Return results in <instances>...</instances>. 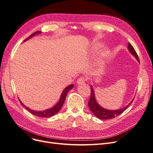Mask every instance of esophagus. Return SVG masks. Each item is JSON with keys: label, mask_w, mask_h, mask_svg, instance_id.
Wrapping results in <instances>:
<instances>
[{"label": "esophagus", "mask_w": 153, "mask_h": 153, "mask_svg": "<svg viewBox=\"0 0 153 153\" xmlns=\"http://www.w3.org/2000/svg\"><path fill=\"white\" fill-rule=\"evenodd\" d=\"M85 81V79L84 77H80V78H78V79H77L76 84L78 85H82V84H84Z\"/></svg>", "instance_id": "34e87169"}]
</instances>
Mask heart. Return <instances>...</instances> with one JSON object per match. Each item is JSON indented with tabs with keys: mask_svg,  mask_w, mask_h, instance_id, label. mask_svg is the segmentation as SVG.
<instances>
[{
	"mask_svg": "<svg viewBox=\"0 0 153 153\" xmlns=\"http://www.w3.org/2000/svg\"><path fill=\"white\" fill-rule=\"evenodd\" d=\"M100 47H101V45H94V49H95V50H98V49H99ZM108 51H106L105 54H108Z\"/></svg>",
	"mask_w": 153,
	"mask_h": 153,
	"instance_id": "1",
	"label": "heart"
}]
</instances>
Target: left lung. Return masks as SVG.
Returning a JSON list of instances; mask_svg holds the SVG:
<instances>
[{
	"label": "left lung",
	"instance_id": "8db88e82",
	"mask_svg": "<svg viewBox=\"0 0 153 153\" xmlns=\"http://www.w3.org/2000/svg\"><path fill=\"white\" fill-rule=\"evenodd\" d=\"M128 48L129 52H130L133 55V56L137 59V60L138 62H139V59H138L137 52H135V49H134V48L133 47V46L129 43H128ZM91 93L90 100L89 101V102H88V105H89V108L91 110V112L95 115V116H96L100 119H103V120L110 119H113L115 117L117 116V115L122 114L124 110H126V109L131 104V103L133 101V99L130 103L122 108L117 109L115 110H111L105 109V108H103L102 106H101L98 103H97V101L95 98L94 91L93 90V88H92V85H91Z\"/></svg>",
	"mask_w": 153,
	"mask_h": 153
}]
</instances>
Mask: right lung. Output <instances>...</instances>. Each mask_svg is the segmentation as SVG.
Wrapping results in <instances>:
<instances>
[{
	"instance_id": "obj_1",
	"label": "right lung",
	"mask_w": 153,
	"mask_h": 153,
	"mask_svg": "<svg viewBox=\"0 0 153 153\" xmlns=\"http://www.w3.org/2000/svg\"><path fill=\"white\" fill-rule=\"evenodd\" d=\"M41 32L40 31H37V32H34V33H33L32 35H30L29 37V38H27L25 40V41H27V40H28L30 38H31L32 37L34 36L35 35L38 34H41ZM73 85H74L73 84H71V85H68V87H66L65 89H64V91H62L61 96V98H60V100L59 101V102L56 105H55L54 106H53V107H52L51 108H49V109H47V110H43V111H35V110L30 109L28 107H27V106H25L24 104L22 103V101L20 100V102L21 105L24 106L27 110L29 111V112L32 114L36 115V116H38L39 117H52V116H53V115H54L55 114H56L59 112V111L61 110V108H62V105L64 103V101H65V100H66L68 92L71 89H73Z\"/></svg>"
}]
</instances>
